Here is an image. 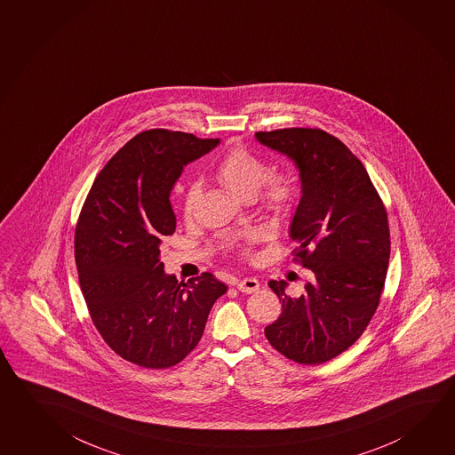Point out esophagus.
<instances>
[{
  "mask_svg": "<svg viewBox=\"0 0 455 455\" xmlns=\"http://www.w3.org/2000/svg\"><path fill=\"white\" fill-rule=\"evenodd\" d=\"M237 289H239L242 293H255V291L259 289V282H258L255 277H245V279H242V281L237 283Z\"/></svg>",
  "mask_w": 455,
  "mask_h": 455,
  "instance_id": "esophagus-1",
  "label": "esophagus"
}]
</instances>
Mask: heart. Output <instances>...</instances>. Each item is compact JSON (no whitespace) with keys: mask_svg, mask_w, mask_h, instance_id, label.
<instances>
[{"mask_svg":"<svg viewBox=\"0 0 455 455\" xmlns=\"http://www.w3.org/2000/svg\"><path fill=\"white\" fill-rule=\"evenodd\" d=\"M215 178L235 197L250 200L259 190L261 204L266 212L283 215L297 198V182L287 172H271L265 160L257 154L242 148H232L218 160ZM198 184L189 182L181 192V212L189 220L197 204ZM258 240V232L250 231L242 235L240 247L247 250Z\"/></svg>","mask_w":455,"mask_h":455,"instance_id":"obj_1","label":"heart"}]
</instances>
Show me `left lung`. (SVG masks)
Instances as JSON below:
<instances>
[{
    "instance_id": "8db88e82",
    "label": "left lung",
    "mask_w": 455,
    "mask_h": 455,
    "mask_svg": "<svg viewBox=\"0 0 455 455\" xmlns=\"http://www.w3.org/2000/svg\"><path fill=\"white\" fill-rule=\"evenodd\" d=\"M257 140L295 162L301 198L290 226L293 261L311 271L299 297L269 281L282 313L265 335L290 361L327 363L355 345L371 323L389 261L387 208L363 162L319 128L258 132Z\"/></svg>"
}]
</instances>
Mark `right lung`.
<instances>
[{
	"instance_id": "add662e5",
	"label": "right lung",
	"mask_w": 455,
	"mask_h": 455,
	"mask_svg": "<svg viewBox=\"0 0 455 455\" xmlns=\"http://www.w3.org/2000/svg\"><path fill=\"white\" fill-rule=\"evenodd\" d=\"M218 144L162 128L136 134L96 176L78 216L75 263L92 323L112 351L140 367L181 363L228 290L210 273L178 282L160 261V243L176 229L174 182Z\"/></svg>"
}]
</instances>
